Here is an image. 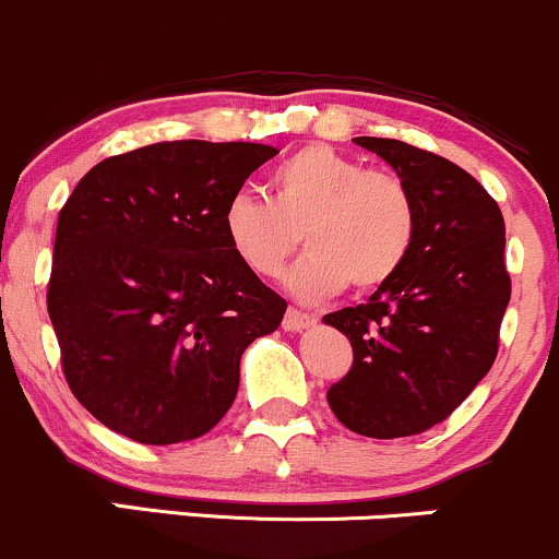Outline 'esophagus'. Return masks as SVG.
I'll list each match as a JSON object with an SVG mask.
<instances>
[{"label":"esophagus","mask_w":559,"mask_h":559,"mask_svg":"<svg viewBox=\"0 0 559 559\" xmlns=\"http://www.w3.org/2000/svg\"><path fill=\"white\" fill-rule=\"evenodd\" d=\"M311 324H317V319L311 317V313L306 311H298V309H287L285 319H282V328L287 332H300V330H309Z\"/></svg>","instance_id":"obj_1"}]
</instances>
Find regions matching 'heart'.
I'll return each mask as SVG.
<instances>
[{"label":"heart","mask_w":559,"mask_h":559,"mask_svg":"<svg viewBox=\"0 0 559 559\" xmlns=\"http://www.w3.org/2000/svg\"><path fill=\"white\" fill-rule=\"evenodd\" d=\"M235 259L277 277L298 248L309 253L287 274L300 300H324L343 287L372 293L401 272L417 237V200L399 174L364 168L330 144H306L269 174V198L240 190L222 211Z\"/></svg>","instance_id":"1"}]
</instances>
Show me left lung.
I'll return each mask as SVG.
<instances>
[{
  "instance_id": "obj_1",
  "label": "left lung",
  "mask_w": 559,
  "mask_h": 559,
  "mask_svg": "<svg viewBox=\"0 0 559 559\" xmlns=\"http://www.w3.org/2000/svg\"><path fill=\"white\" fill-rule=\"evenodd\" d=\"M417 200L409 259L367 304L324 317L354 346L330 409L367 438H401L443 423L486 378L510 304L504 218L465 168L399 140L356 136Z\"/></svg>"
}]
</instances>
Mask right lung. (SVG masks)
Returning <instances> with one entry per match:
<instances>
[{
    "label": "right lung",
    "mask_w": 559,
    "mask_h": 559,
    "mask_svg": "<svg viewBox=\"0 0 559 559\" xmlns=\"http://www.w3.org/2000/svg\"><path fill=\"white\" fill-rule=\"evenodd\" d=\"M280 150L158 142L92 168L62 205L47 309L68 385L105 428L166 447L218 423L285 298L235 259L227 200Z\"/></svg>",
    "instance_id": "obj_1"
}]
</instances>
